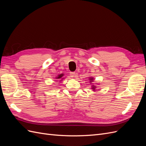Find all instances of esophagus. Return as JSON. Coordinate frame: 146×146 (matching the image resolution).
<instances>
[{"mask_svg": "<svg viewBox=\"0 0 146 146\" xmlns=\"http://www.w3.org/2000/svg\"><path fill=\"white\" fill-rule=\"evenodd\" d=\"M77 76V74L76 73V72H70V77H76Z\"/></svg>", "mask_w": 146, "mask_h": 146, "instance_id": "obj_1", "label": "esophagus"}]
</instances>
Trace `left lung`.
<instances>
[{
	"mask_svg": "<svg viewBox=\"0 0 146 146\" xmlns=\"http://www.w3.org/2000/svg\"><path fill=\"white\" fill-rule=\"evenodd\" d=\"M92 79H93V78H90V80L91 81H92ZM91 81H90V82H91ZM92 89H94H94H95V88H96V87H95V86H94V85H93V86H92Z\"/></svg>",
	"mask_w": 146,
	"mask_h": 146,
	"instance_id": "obj_1",
	"label": "left lung"
}]
</instances>
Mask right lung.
<instances>
[{"mask_svg":"<svg viewBox=\"0 0 146 146\" xmlns=\"http://www.w3.org/2000/svg\"><path fill=\"white\" fill-rule=\"evenodd\" d=\"M63 76V74H60V76H57V77H56V78L57 79H61V78ZM63 79V78H62Z\"/></svg>","mask_w":146,"mask_h":146,"instance_id":"right-lung-1","label":"right lung"}]
</instances>
